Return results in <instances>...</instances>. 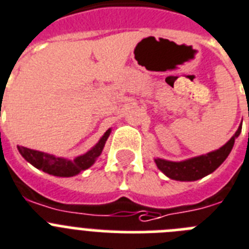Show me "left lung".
Instances as JSON below:
<instances>
[{
    "label": "left lung",
    "instance_id": "obj_1",
    "mask_svg": "<svg viewBox=\"0 0 249 249\" xmlns=\"http://www.w3.org/2000/svg\"><path fill=\"white\" fill-rule=\"evenodd\" d=\"M241 130L242 124L227 144H224L218 150L212 151L208 154L192 158V159H188L184 161H169L164 160V159H155V163H157L158 168L170 179L180 181L198 180V179L214 172L218 166L226 160L231 150H232L233 145H234L235 138L241 134Z\"/></svg>",
    "mask_w": 249,
    "mask_h": 249
}]
</instances>
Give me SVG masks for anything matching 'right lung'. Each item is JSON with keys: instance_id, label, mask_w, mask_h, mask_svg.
Segmentation results:
<instances>
[{"instance_id": "add662e5", "label": "right lung", "mask_w": 249, "mask_h": 249, "mask_svg": "<svg viewBox=\"0 0 249 249\" xmlns=\"http://www.w3.org/2000/svg\"><path fill=\"white\" fill-rule=\"evenodd\" d=\"M110 135V129L104 134L100 142L94 146L90 151L81 157L75 158L73 160H68L62 158H55L53 155L46 154L42 151L32 150L23 146H17L20 154L25 158L26 160L31 163L35 168L44 170L45 173H49L51 176L55 177H72L79 174L80 172L88 169L94 164L95 159L101 154L105 142Z\"/></svg>"}]
</instances>
